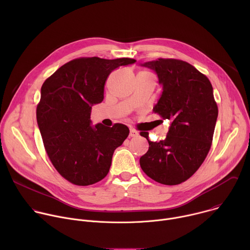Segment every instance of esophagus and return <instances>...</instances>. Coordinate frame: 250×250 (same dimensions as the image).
<instances>
[{
	"label": "esophagus",
	"mask_w": 250,
	"mask_h": 250,
	"mask_svg": "<svg viewBox=\"0 0 250 250\" xmlns=\"http://www.w3.org/2000/svg\"><path fill=\"white\" fill-rule=\"evenodd\" d=\"M137 135H138V132H137L134 128L130 127V128H129V136L134 137V136H137Z\"/></svg>",
	"instance_id": "obj_1"
}]
</instances>
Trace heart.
Returning a JSON list of instances; mask_svg holds the SVG:
<instances>
[{"label": "heart", "instance_id": "b5f03b06", "mask_svg": "<svg viewBox=\"0 0 250 250\" xmlns=\"http://www.w3.org/2000/svg\"><path fill=\"white\" fill-rule=\"evenodd\" d=\"M145 73H147V72H145Z\"/></svg>", "mask_w": 250, "mask_h": 250}]
</instances>
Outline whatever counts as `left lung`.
<instances>
[{"label": "left lung", "instance_id": "8db88e82", "mask_svg": "<svg viewBox=\"0 0 250 250\" xmlns=\"http://www.w3.org/2000/svg\"><path fill=\"white\" fill-rule=\"evenodd\" d=\"M142 66L154 70L163 86L154 114L171 121L165 139L153 142L141 131L149 148L139 159L140 167L163 185L185 182L200 168L211 146L218 118V104L206 75L190 63L158 58Z\"/></svg>", "mask_w": 250, "mask_h": 250}]
</instances>
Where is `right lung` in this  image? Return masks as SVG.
Returning a JSON list of instances; mask_svg holds the SVG:
<instances>
[{
    "mask_svg": "<svg viewBox=\"0 0 250 250\" xmlns=\"http://www.w3.org/2000/svg\"><path fill=\"white\" fill-rule=\"evenodd\" d=\"M134 62L80 57L62 65L42 84L38 125L52 165L70 183L88 186L104 179L115 149L128 136L126 125L92 126L90 117L92 105L104 99L112 71Z\"/></svg>",
    "mask_w": 250,
    "mask_h": 250,
    "instance_id": "1",
    "label": "right lung"
}]
</instances>
